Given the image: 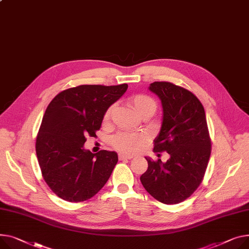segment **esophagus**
<instances>
[{"label":"esophagus","instance_id":"34e87169","mask_svg":"<svg viewBox=\"0 0 249 249\" xmlns=\"http://www.w3.org/2000/svg\"><path fill=\"white\" fill-rule=\"evenodd\" d=\"M132 158H133V155H129V154H125V153H120V154H119V159H120V160L132 159Z\"/></svg>","mask_w":249,"mask_h":249}]
</instances>
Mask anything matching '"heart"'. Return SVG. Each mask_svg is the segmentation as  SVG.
Here are the masks:
<instances>
[{"label": "heart", "instance_id": "1", "mask_svg": "<svg viewBox=\"0 0 249 249\" xmlns=\"http://www.w3.org/2000/svg\"><path fill=\"white\" fill-rule=\"evenodd\" d=\"M131 104L133 106L134 110L140 115L142 112L147 110H152L155 112L157 105L156 102L153 100L151 97H149L144 94L135 95L131 99ZM112 108H109L105 114V120H108L110 117ZM145 141V136L142 134L137 133H128V132H121V133L116 134L111 143L115 149H117L122 152L132 153L137 151L138 149L142 146Z\"/></svg>", "mask_w": 249, "mask_h": 249}]
</instances>
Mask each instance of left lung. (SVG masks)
Segmentation results:
<instances>
[{
  "label": "left lung",
  "instance_id": "8db88e82",
  "mask_svg": "<svg viewBox=\"0 0 249 249\" xmlns=\"http://www.w3.org/2000/svg\"><path fill=\"white\" fill-rule=\"evenodd\" d=\"M149 90L162 105V123L154 152L166 151L163 163L145 157L148 169L140 181L146 191L164 204L184 201L200 185L211 153L205 111L190 91L169 82H154Z\"/></svg>",
  "mask_w": 249,
  "mask_h": 249
}]
</instances>
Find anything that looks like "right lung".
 I'll return each mask as SVG.
<instances>
[{
    "label": "right lung",
    "mask_w": 249,
    "mask_h": 249,
    "mask_svg": "<svg viewBox=\"0 0 249 249\" xmlns=\"http://www.w3.org/2000/svg\"><path fill=\"white\" fill-rule=\"evenodd\" d=\"M127 84L81 85L59 93L46 109L36 140V153L48 186L62 199H90L106 184L118 155L86 150L109 107L124 95Z\"/></svg>",
    "instance_id": "add662e5"
}]
</instances>
